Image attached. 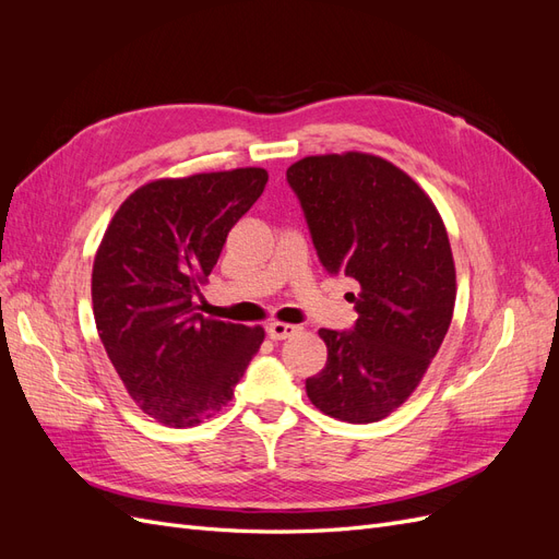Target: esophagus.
<instances>
[{
  "instance_id": "34e87169",
  "label": "esophagus",
  "mask_w": 559,
  "mask_h": 559,
  "mask_svg": "<svg viewBox=\"0 0 559 559\" xmlns=\"http://www.w3.org/2000/svg\"><path fill=\"white\" fill-rule=\"evenodd\" d=\"M267 335L273 337V341H286V337H292L300 331V326L294 324H282V321H273V324H267Z\"/></svg>"
}]
</instances>
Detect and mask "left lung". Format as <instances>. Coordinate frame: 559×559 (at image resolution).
<instances>
[{"label": "left lung", "instance_id": "left-lung-1", "mask_svg": "<svg viewBox=\"0 0 559 559\" xmlns=\"http://www.w3.org/2000/svg\"><path fill=\"white\" fill-rule=\"evenodd\" d=\"M329 275L361 284L349 331L319 329L329 359L306 380L321 413L368 425L394 413L441 349L454 310V261L429 195L378 156H310L286 170Z\"/></svg>", "mask_w": 559, "mask_h": 559}]
</instances>
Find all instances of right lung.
<instances>
[{
  "mask_svg": "<svg viewBox=\"0 0 559 559\" xmlns=\"http://www.w3.org/2000/svg\"><path fill=\"white\" fill-rule=\"evenodd\" d=\"M265 181L261 167L151 181L118 207L97 249L99 341L134 403L167 427L222 411L263 343L261 326L207 319L198 300Z\"/></svg>",
  "mask_w": 559,
  "mask_h": 559,
  "instance_id": "add662e5",
  "label": "right lung"
}]
</instances>
